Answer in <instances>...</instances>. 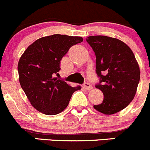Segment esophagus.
Instances as JSON below:
<instances>
[{
	"label": "esophagus",
	"mask_w": 150,
	"mask_h": 150,
	"mask_svg": "<svg viewBox=\"0 0 150 150\" xmlns=\"http://www.w3.org/2000/svg\"><path fill=\"white\" fill-rule=\"evenodd\" d=\"M83 86H84V88L86 89V90H87V91L91 90V89H92L91 85L90 83H85Z\"/></svg>",
	"instance_id": "obj_1"
}]
</instances>
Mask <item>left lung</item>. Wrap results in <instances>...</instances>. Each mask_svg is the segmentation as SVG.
Returning <instances> with one entry per match:
<instances>
[{
  "mask_svg": "<svg viewBox=\"0 0 150 150\" xmlns=\"http://www.w3.org/2000/svg\"><path fill=\"white\" fill-rule=\"evenodd\" d=\"M86 41L96 55V72L100 78L96 88L104 94L103 102L93 106L102 114H115L134 99L140 80V69L132 50L119 39L89 36Z\"/></svg>",
  "mask_w": 150,
  "mask_h": 150,
  "instance_id": "left-lung-1",
  "label": "left lung"
}]
</instances>
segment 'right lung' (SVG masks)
<instances>
[{"label":"right lung","mask_w":150,"mask_h":150,"mask_svg":"<svg viewBox=\"0 0 150 150\" xmlns=\"http://www.w3.org/2000/svg\"><path fill=\"white\" fill-rule=\"evenodd\" d=\"M82 37L55 34L36 40L28 47L18 62L21 87L31 105L47 115L64 111L72 93L81 86L72 87L56 75L60 61L69 48L83 42Z\"/></svg>","instance_id":"obj_1"}]
</instances>
